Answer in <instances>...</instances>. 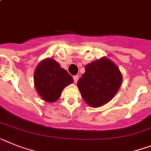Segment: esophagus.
Here are the masks:
<instances>
[{
    "label": "esophagus",
    "mask_w": 151,
    "mask_h": 151,
    "mask_svg": "<svg viewBox=\"0 0 151 151\" xmlns=\"http://www.w3.org/2000/svg\"><path fill=\"white\" fill-rule=\"evenodd\" d=\"M73 79H74V82H75V83H76V82H78V76H73Z\"/></svg>",
    "instance_id": "34e87169"
}]
</instances>
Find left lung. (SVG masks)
Masks as SVG:
<instances>
[{"label": "left lung", "mask_w": 151, "mask_h": 151, "mask_svg": "<svg viewBox=\"0 0 151 151\" xmlns=\"http://www.w3.org/2000/svg\"><path fill=\"white\" fill-rule=\"evenodd\" d=\"M85 69L77 86L86 104L98 108L111 101L122 85V75L118 67L102 57L88 63Z\"/></svg>", "instance_id": "8db88e82"}]
</instances>
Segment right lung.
<instances>
[{"label": "right lung", "instance_id": "add662e5", "mask_svg": "<svg viewBox=\"0 0 151 151\" xmlns=\"http://www.w3.org/2000/svg\"><path fill=\"white\" fill-rule=\"evenodd\" d=\"M73 82L72 76L53 59L42 60L36 68L34 86L41 99L47 102L57 101L63 90Z\"/></svg>", "mask_w": 151, "mask_h": 151}]
</instances>
